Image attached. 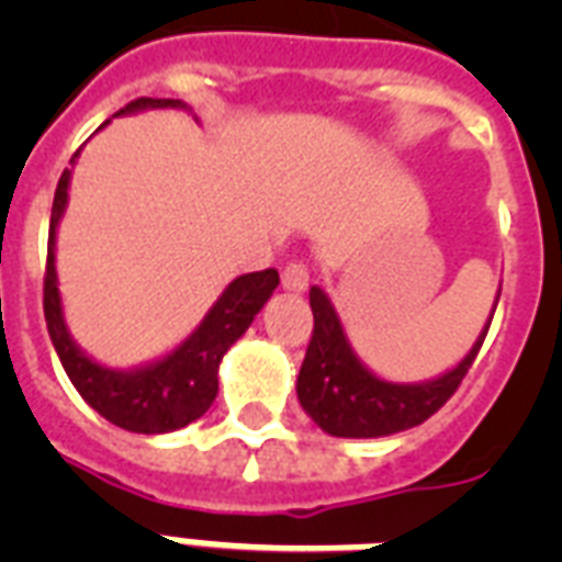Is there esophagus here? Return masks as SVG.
Masks as SVG:
<instances>
[{"instance_id": "esophagus-1", "label": "esophagus", "mask_w": 562, "mask_h": 562, "mask_svg": "<svg viewBox=\"0 0 562 562\" xmlns=\"http://www.w3.org/2000/svg\"><path fill=\"white\" fill-rule=\"evenodd\" d=\"M282 289L285 291H306L308 289V268L303 262H289L282 268Z\"/></svg>"}]
</instances>
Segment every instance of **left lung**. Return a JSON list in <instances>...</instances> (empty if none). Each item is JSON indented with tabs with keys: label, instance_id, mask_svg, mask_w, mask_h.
Segmentation results:
<instances>
[{
	"label": "left lung",
	"instance_id": "8db88e82",
	"mask_svg": "<svg viewBox=\"0 0 562 562\" xmlns=\"http://www.w3.org/2000/svg\"><path fill=\"white\" fill-rule=\"evenodd\" d=\"M308 303L315 315V333L297 375V400L308 417L333 437H387L426 423L458 391L493 321L490 315L470 352L452 370L426 382H387L356 356L329 294L312 285Z\"/></svg>",
	"mask_w": 562,
	"mask_h": 562
}]
</instances>
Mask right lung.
I'll return each mask as SVG.
<instances>
[{
	"instance_id": "right-lung-1",
	"label": "right lung",
	"mask_w": 562,
	"mask_h": 562,
	"mask_svg": "<svg viewBox=\"0 0 562 562\" xmlns=\"http://www.w3.org/2000/svg\"><path fill=\"white\" fill-rule=\"evenodd\" d=\"M175 108L189 110L180 99H136L122 108L116 116H131L143 110ZM110 125V119L104 122ZM101 125V127H104ZM99 127V131H101ZM75 151L72 166L78 160ZM69 180L72 169H64L55 189L52 203V224H48V259H46V285H43V312H46L48 338L55 344V352L64 364L69 382L81 393L83 402L95 408L113 426L136 431V435H169L203 417L218 396V368L224 352L247 333L254 317L271 300L273 289L280 285V273L268 271L241 273L221 291V297L194 326L187 341L157 361L139 364L131 370L104 368L101 361L75 344L64 317V300L57 289L55 268V241L57 224L64 218L66 201H69Z\"/></svg>"
}]
</instances>
